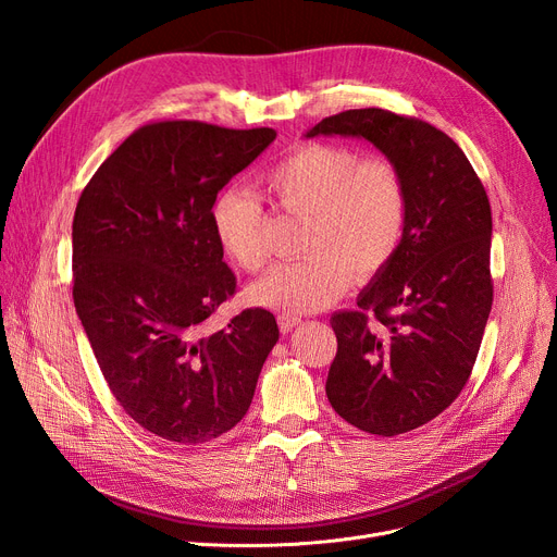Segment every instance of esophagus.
I'll return each instance as SVG.
<instances>
[{
	"mask_svg": "<svg viewBox=\"0 0 557 557\" xmlns=\"http://www.w3.org/2000/svg\"><path fill=\"white\" fill-rule=\"evenodd\" d=\"M300 315L298 313H290V311H282L280 315H277V323H280V330L286 334V332H290L294 330L298 323H300Z\"/></svg>",
	"mask_w": 557,
	"mask_h": 557,
	"instance_id": "obj_1",
	"label": "esophagus"
}]
</instances>
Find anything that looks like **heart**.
Segmentation results:
<instances>
[{
    "label": "heart",
    "mask_w": 557,
    "mask_h": 557,
    "mask_svg": "<svg viewBox=\"0 0 557 557\" xmlns=\"http://www.w3.org/2000/svg\"><path fill=\"white\" fill-rule=\"evenodd\" d=\"M275 208L307 216L302 252L252 286L259 305L290 313L315 311L341 298L349 280L368 282L399 252L408 227V187L384 158L352 146L309 141L277 160L261 178ZM221 250L248 273L269 267V212L248 189H223L212 205Z\"/></svg>",
    "instance_id": "1"
}]
</instances>
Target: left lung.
Masks as SVG:
<instances>
[{
  "instance_id": "obj_1",
  "label": "left lung",
  "mask_w": 557,
  "mask_h": 557,
  "mask_svg": "<svg viewBox=\"0 0 557 557\" xmlns=\"http://www.w3.org/2000/svg\"><path fill=\"white\" fill-rule=\"evenodd\" d=\"M315 135H357L401 171L406 237L366 286L355 311L332 315L336 357L327 374L334 411L372 435H399L441 416L479 357L492 309V210L460 146L418 116L345 110Z\"/></svg>"
}]
</instances>
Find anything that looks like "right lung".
<instances>
[{
	"mask_svg": "<svg viewBox=\"0 0 557 557\" xmlns=\"http://www.w3.org/2000/svg\"><path fill=\"white\" fill-rule=\"evenodd\" d=\"M273 128L194 120L139 126L85 185L72 225L74 307L106 384L146 431L202 445L237 424L280 338L275 315L244 309L212 230L216 194L275 139Z\"/></svg>",
	"mask_w": 557,
	"mask_h": 557,
	"instance_id": "add662e5",
	"label": "right lung"
}]
</instances>
